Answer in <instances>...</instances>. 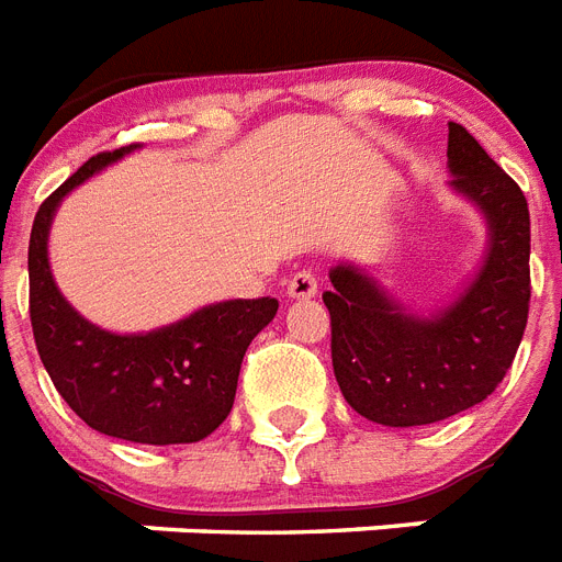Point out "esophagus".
<instances>
[{"mask_svg": "<svg viewBox=\"0 0 562 562\" xmlns=\"http://www.w3.org/2000/svg\"><path fill=\"white\" fill-rule=\"evenodd\" d=\"M286 293L290 299H313L318 293V281L310 269H299L290 281H286Z\"/></svg>", "mask_w": 562, "mask_h": 562, "instance_id": "esophagus-1", "label": "esophagus"}]
</instances>
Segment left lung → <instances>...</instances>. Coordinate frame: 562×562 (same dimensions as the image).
<instances>
[{"mask_svg": "<svg viewBox=\"0 0 562 562\" xmlns=\"http://www.w3.org/2000/svg\"><path fill=\"white\" fill-rule=\"evenodd\" d=\"M452 188L487 217L491 249L459 302L406 316L353 267L330 272V357L345 401L383 426H424L482 403L508 374L531 304V217L522 188L450 121Z\"/></svg>", "mask_w": 562, "mask_h": 562, "instance_id": "8db88e82", "label": "left lung"}]
</instances>
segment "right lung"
Returning <instances> with one entry per match:
<instances>
[{"label":"right lung","mask_w":562,"mask_h":562,"mask_svg":"<svg viewBox=\"0 0 562 562\" xmlns=\"http://www.w3.org/2000/svg\"><path fill=\"white\" fill-rule=\"evenodd\" d=\"M83 161L40 205L29 244V313L54 389L87 426L133 443L203 441L232 412L240 362L272 322L276 299L209 304L154 334L119 336L75 313L48 269V226L71 188L133 150Z\"/></svg>","instance_id":"1"}]
</instances>
